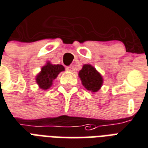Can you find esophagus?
Returning a JSON list of instances; mask_svg holds the SVG:
<instances>
[{"instance_id":"obj_1","label":"esophagus","mask_w":148,"mask_h":148,"mask_svg":"<svg viewBox=\"0 0 148 148\" xmlns=\"http://www.w3.org/2000/svg\"><path fill=\"white\" fill-rule=\"evenodd\" d=\"M66 69L68 71H70V72H74V71H75V69H74V66H73V65H71V66H67V67H66Z\"/></svg>"}]
</instances>
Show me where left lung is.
Masks as SVG:
<instances>
[{
  "instance_id": "left-lung-1",
  "label": "left lung",
  "mask_w": 148,
  "mask_h": 148,
  "mask_svg": "<svg viewBox=\"0 0 148 148\" xmlns=\"http://www.w3.org/2000/svg\"><path fill=\"white\" fill-rule=\"evenodd\" d=\"M83 86L91 92H97L101 88L103 79L100 73L90 64H86L79 73Z\"/></svg>"
}]
</instances>
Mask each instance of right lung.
I'll list each match as a JSON object with an SVG mask.
<instances>
[{
    "label": "right lung",
    "mask_w": 148,
    "mask_h": 148,
    "mask_svg": "<svg viewBox=\"0 0 148 148\" xmlns=\"http://www.w3.org/2000/svg\"><path fill=\"white\" fill-rule=\"evenodd\" d=\"M65 70V68L62 65H52L48 62L44 66L36 76V82L39 88L42 90H48L52 85L53 80L59 73Z\"/></svg>",
    "instance_id": "1"
}]
</instances>
